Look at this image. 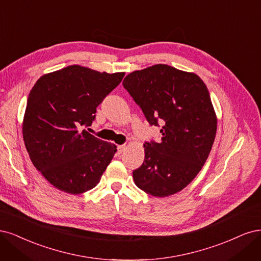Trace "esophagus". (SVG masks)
Here are the masks:
<instances>
[{
  "mask_svg": "<svg viewBox=\"0 0 261 261\" xmlns=\"http://www.w3.org/2000/svg\"><path fill=\"white\" fill-rule=\"evenodd\" d=\"M125 148H127V147H125V145H119V146H118V153H119V154H122V153L124 152V150H125Z\"/></svg>",
  "mask_w": 261,
  "mask_h": 261,
  "instance_id": "34e87169",
  "label": "esophagus"
}]
</instances>
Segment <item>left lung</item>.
<instances>
[{
	"label": "left lung",
	"mask_w": 261,
	"mask_h": 261,
	"mask_svg": "<svg viewBox=\"0 0 261 261\" xmlns=\"http://www.w3.org/2000/svg\"><path fill=\"white\" fill-rule=\"evenodd\" d=\"M122 85L149 124L163 125L159 143L144 144L134 183L155 197L173 195L194 180L214 144L217 116L208 89L196 73L165 64L132 71Z\"/></svg>",
	"instance_id": "left-lung-1"
}]
</instances>
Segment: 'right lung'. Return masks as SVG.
I'll return each mask as SVG.
<instances>
[{
    "mask_svg": "<svg viewBox=\"0 0 261 261\" xmlns=\"http://www.w3.org/2000/svg\"><path fill=\"white\" fill-rule=\"evenodd\" d=\"M123 77L71 65L43 74L32 87L22 138L33 166L57 190L90 191L112 162L117 146L80 127L92 124L96 107Z\"/></svg>",
    "mask_w": 261,
    "mask_h": 261,
    "instance_id": "add662e5",
    "label": "right lung"
}]
</instances>
